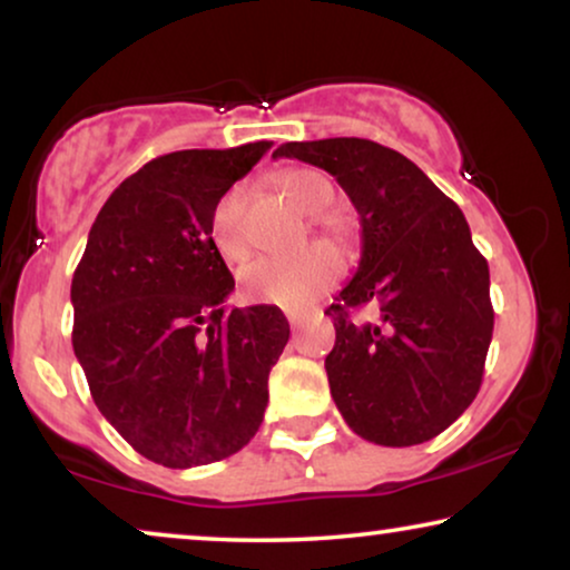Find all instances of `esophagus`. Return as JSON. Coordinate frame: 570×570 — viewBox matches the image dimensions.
<instances>
[{"instance_id":"34e87169","label":"esophagus","mask_w":570,"mask_h":570,"mask_svg":"<svg viewBox=\"0 0 570 570\" xmlns=\"http://www.w3.org/2000/svg\"><path fill=\"white\" fill-rule=\"evenodd\" d=\"M287 322H291L293 330H298V326H303V322H306V316L298 314V311H287Z\"/></svg>"}]
</instances>
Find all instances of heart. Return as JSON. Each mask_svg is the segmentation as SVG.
Listing matches in <instances>:
<instances>
[{"label":"heart","mask_w":570,"mask_h":570,"mask_svg":"<svg viewBox=\"0 0 570 570\" xmlns=\"http://www.w3.org/2000/svg\"><path fill=\"white\" fill-rule=\"evenodd\" d=\"M279 189L295 207L308 215H318L330 207L334 197L330 178L311 168H291L277 178ZM244 186H230L217 199L209 215V236L225 259H244L248 252V240L244 233ZM324 225H334L330 217H322ZM342 256L330 244H314L306 252L293 256H262L240 272V291L248 301L269 303L283 308H303L316 295L337 283L342 277Z\"/></svg>","instance_id":"b5f03b06"}]
</instances>
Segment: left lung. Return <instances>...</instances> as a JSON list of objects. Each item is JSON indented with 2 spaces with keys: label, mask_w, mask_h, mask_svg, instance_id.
I'll list each match as a JSON object with an SVG mask.
<instances>
[{
  "label": "left lung",
  "mask_w": 570,
  "mask_h": 570,
  "mask_svg": "<svg viewBox=\"0 0 570 570\" xmlns=\"http://www.w3.org/2000/svg\"><path fill=\"white\" fill-rule=\"evenodd\" d=\"M272 155L324 168L361 215V264L326 308L337 330L324 361L334 404L381 446L435 439L478 396L493 340L488 262L462 209L371 139L285 142Z\"/></svg>",
  "instance_id": "1"
}]
</instances>
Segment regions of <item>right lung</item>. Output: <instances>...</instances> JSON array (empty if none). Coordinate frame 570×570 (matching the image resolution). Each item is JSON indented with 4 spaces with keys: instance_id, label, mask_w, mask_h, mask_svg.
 <instances>
[{
    "instance_id": "1",
    "label": "right lung",
    "mask_w": 570,
    "mask_h": 570,
    "mask_svg": "<svg viewBox=\"0 0 570 570\" xmlns=\"http://www.w3.org/2000/svg\"><path fill=\"white\" fill-rule=\"evenodd\" d=\"M272 142L178 150L121 181L72 277V347L98 410L155 464L236 454L259 431L291 337L277 306L225 311L233 275L209 236L217 199Z\"/></svg>"
}]
</instances>
